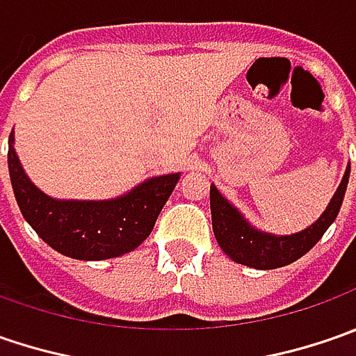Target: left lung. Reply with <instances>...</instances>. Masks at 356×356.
Wrapping results in <instances>:
<instances>
[{
	"label": "left lung",
	"instance_id": "left-lung-1",
	"mask_svg": "<svg viewBox=\"0 0 356 356\" xmlns=\"http://www.w3.org/2000/svg\"><path fill=\"white\" fill-rule=\"evenodd\" d=\"M350 164L345 176L331 198L321 218L291 236H275L253 227L234 204H229L216 186H210V210H212L213 236L226 255L241 266L253 269H277L297 261L323 238V234L335 222L337 213L345 198V190L349 184Z\"/></svg>",
	"mask_w": 356,
	"mask_h": 356
}]
</instances>
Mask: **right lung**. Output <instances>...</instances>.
<instances>
[{
  "mask_svg": "<svg viewBox=\"0 0 356 356\" xmlns=\"http://www.w3.org/2000/svg\"><path fill=\"white\" fill-rule=\"evenodd\" d=\"M9 178L23 218L39 238L67 257L101 261L136 250L150 236L158 213L180 180V172L154 176L111 200H57L27 178L13 148L7 150Z\"/></svg>",
  "mask_w": 356,
  "mask_h": 356,
  "instance_id": "add662e5",
  "label": "right lung"
}]
</instances>
